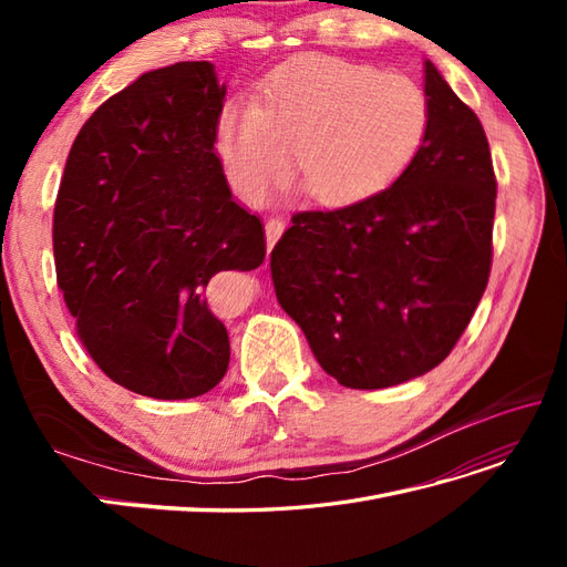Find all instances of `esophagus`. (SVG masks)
I'll return each mask as SVG.
<instances>
[{"label":"esophagus","instance_id":"1","mask_svg":"<svg viewBox=\"0 0 567 567\" xmlns=\"http://www.w3.org/2000/svg\"><path fill=\"white\" fill-rule=\"evenodd\" d=\"M286 229V219L284 217H269L265 225V234H267V250H271V246L279 241V236Z\"/></svg>","mask_w":567,"mask_h":567}]
</instances>
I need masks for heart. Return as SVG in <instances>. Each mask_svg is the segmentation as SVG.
Wrapping results in <instances>:
<instances>
[{
    "instance_id": "heart-1",
    "label": "heart",
    "mask_w": 567,
    "mask_h": 567,
    "mask_svg": "<svg viewBox=\"0 0 567 567\" xmlns=\"http://www.w3.org/2000/svg\"><path fill=\"white\" fill-rule=\"evenodd\" d=\"M431 130L419 82L338 56H302L269 73L257 101L219 111L215 146L231 184L262 198L290 173L310 198L350 205L381 194L414 163Z\"/></svg>"
}]
</instances>
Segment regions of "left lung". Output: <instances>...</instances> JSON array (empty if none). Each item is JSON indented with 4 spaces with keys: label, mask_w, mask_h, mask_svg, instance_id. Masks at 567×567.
Listing matches in <instances>:
<instances>
[{
    "label": "left lung",
    "mask_w": 567,
    "mask_h": 567,
    "mask_svg": "<svg viewBox=\"0 0 567 567\" xmlns=\"http://www.w3.org/2000/svg\"><path fill=\"white\" fill-rule=\"evenodd\" d=\"M423 73L431 130L404 175L348 208L296 213L269 260L279 305L317 362L354 390L435 369L489 279L487 136L431 61Z\"/></svg>",
    "instance_id": "1"
}]
</instances>
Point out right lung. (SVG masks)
I'll return each instance as SVG.
<instances>
[{
  "mask_svg": "<svg viewBox=\"0 0 567 567\" xmlns=\"http://www.w3.org/2000/svg\"><path fill=\"white\" fill-rule=\"evenodd\" d=\"M225 94L210 61L148 71L92 113L63 169L56 284L96 367L144 398H198L225 379L208 284L265 260L262 221L215 153Z\"/></svg>",
  "mask_w": 567,
  "mask_h": 567,
  "instance_id": "right-lung-1",
  "label": "right lung"
}]
</instances>
